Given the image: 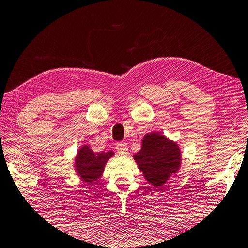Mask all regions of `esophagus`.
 I'll return each mask as SVG.
<instances>
[{
  "mask_svg": "<svg viewBox=\"0 0 248 248\" xmlns=\"http://www.w3.org/2000/svg\"><path fill=\"white\" fill-rule=\"evenodd\" d=\"M116 149L118 152V154L121 156H125L128 154V147L125 142H118L116 145Z\"/></svg>",
  "mask_w": 248,
  "mask_h": 248,
  "instance_id": "obj_1",
  "label": "esophagus"
}]
</instances>
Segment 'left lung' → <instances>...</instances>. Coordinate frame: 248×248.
Masks as SVG:
<instances>
[{"label": "left lung", "instance_id": "left-lung-1", "mask_svg": "<svg viewBox=\"0 0 248 248\" xmlns=\"http://www.w3.org/2000/svg\"><path fill=\"white\" fill-rule=\"evenodd\" d=\"M134 158L153 187L162 186L172 174L177 172L181 163L177 146L156 132L145 136L141 149Z\"/></svg>", "mask_w": 248, "mask_h": 248}]
</instances>
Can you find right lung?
Wrapping results in <instances>:
<instances>
[{
	"mask_svg": "<svg viewBox=\"0 0 248 248\" xmlns=\"http://www.w3.org/2000/svg\"><path fill=\"white\" fill-rule=\"evenodd\" d=\"M113 155L112 152L94 153L90 147H83L78 151L76 157V169L78 173L85 182L92 183L100 179L103 172L107 160Z\"/></svg>",
	"mask_w": 248,
	"mask_h": 248,
	"instance_id": "right-lung-1",
	"label": "right lung"
}]
</instances>
